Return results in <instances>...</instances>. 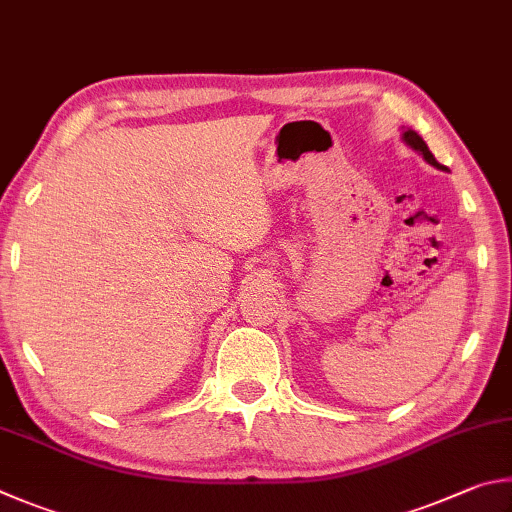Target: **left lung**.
Segmentation results:
<instances>
[{
    "label": "left lung",
    "instance_id": "left-lung-1",
    "mask_svg": "<svg viewBox=\"0 0 512 512\" xmlns=\"http://www.w3.org/2000/svg\"><path fill=\"white\" fill-rule=\"evenodd\" d=\"M402 141H405L411 150H416L418 155H423V159L427 161V164H432V166H436V168H441V170H443V166L438 164L436 157L432 155V152H429L427 143L423 141V137H420V134H418L416 130H409V128H407V130H402Z\"/></svg>",
    "mask_w": 512,
    "mask_h": 512
}]
</instances>
